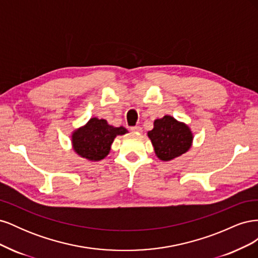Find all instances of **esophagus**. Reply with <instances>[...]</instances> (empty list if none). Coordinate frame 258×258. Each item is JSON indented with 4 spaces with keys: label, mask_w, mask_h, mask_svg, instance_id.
Returning <instances> with one entry per match:
<instances>
[{
    "label": "esophagus",
    "mask_w": 258,
    "mask_h": 258,
    "mask_svg": "<svg viewBox=\"0 0 258 258\" xmlns=\"http://www.w3.org/2000/svg\"><path fill=\"white\" fill-rule=\"evenodd\" d=\"M130 130H131L132 132H136V134H141V132H142V128L140 127V126H135V127H131V128H130Z\"/></svg>",
    "instance_id": "1"
}]
</instances>
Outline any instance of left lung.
Returning <instances> with one entry per match:
<instances>
[{
  "label": "left lung",
  "mask_w": 258,
  "mask_h": 258,
  "mask_svg": "<svg viewBox=\"0 0 258 258\" xmlns=\"http://www.w3.org/2000/svg\"><path fill=\"white\" fill-rule=\"evenodd\" d=\"M156 156L162 161H170L189 150L192 143V134L184 122L174 117L165 115L154 121L153 130L147 132Z\"/></svg>",
  "instance_id": "obj_1"
}]
</instances>
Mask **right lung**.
<instances>
[{"label": "right lung", "instance_id": "add662e5", "mask_svg": "<svg viewBox=\"0 0 258 258\" xmlns=\"http://www.w3.org/2000/svg\"><path fill=\"white\" fill-rule=\"evenodd\" d=\"M127 132L126 128L113 127L105 119L93 117L72 134L73 150L83 158L99 161L110 153L114 139Z\"/></svg>", "mask_w": 258, "mask_h": 258}]
</instances>
